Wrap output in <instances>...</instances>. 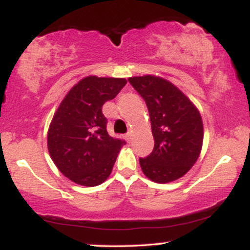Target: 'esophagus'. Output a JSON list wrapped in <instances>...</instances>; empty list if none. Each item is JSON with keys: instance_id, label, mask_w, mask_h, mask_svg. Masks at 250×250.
<instances>
[{"instance_id": "obj_1", "label": "esophagus", "mask_w": 250, "mask_h": 250, "mask_svg": "<svg viewBox=\"0 0 250 250\" xmlns=\"http://www.w3.org/2000/svg\"><path fill=\"white\" fill-rule=\"evenodd\" d=\"M131 139H133V134L128 133L127 135H125V140H127V142H130Z\"/></svg>"}]
</instances>
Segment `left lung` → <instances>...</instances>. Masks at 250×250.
Wrapping results in <instances>:
<instances>
[{
    "label": "left lung",
    "mask_w": 250,
    "mask_h": 250,
    "mask_svg": "<svg viewBox=\"0 0 250 250\" xmlns=\"http://www.w3.org/2000/svg\"><path fill=\"white\" fill-rule=\"evenodd\" d=\"M149 110L154 150L140 159L143 174L156 183L179 180L199 159L203 122L196 105L168 80L156 75L129 77Z\"/></svg>",
    "instance_id": "8db88e82"
}]
</instances>
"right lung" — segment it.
Wrapping results in <instances>:
<instances>
[{
  "mask_svg": "<svg viewBox=\"0 0 250 250\" xmlns=\"http://www.w3.org/2000/svg\"><path fill=\"white\" fill-rule=\"evenodd\" d=\"M127 84L122 77H83L60 103L47 135L49 155L76 185L95 187L108 179L125 141L109 136L102 105Z\"/></svg>",
  "mask_w": 250,
  "mask_h": 250,
  "instance_id": "obj_1",
  "label": "right lung"
}]
</instances>
